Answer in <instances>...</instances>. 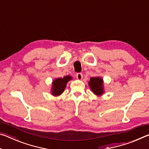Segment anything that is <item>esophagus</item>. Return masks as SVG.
Returning a JSON list of instances; mask_svg holds the SVG:
<instances>
[{"label": "esophagus", "instance_id": "esophagus-1", "mask_svg": "<svg viewBox=\"0 0 149 149\" xmlns=\"http://www.w3.org/2000/svg\"><path fill=\"white\" fill-rule=\"evenodd\" d=\"M76 77L78 80H81L83 78L82 74H81V73H77V74H76Z\"/></svg>", "mask_w": 149, "mask_h": 149}]
</instances>
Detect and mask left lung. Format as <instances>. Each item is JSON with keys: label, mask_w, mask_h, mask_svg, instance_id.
<instances>
[{"label": "left lung", "mask_w": 149, "mask_h": 149, "mask_svg": "<svg viewBox=\"0 0 149 149\" xmlns=\"http://www.w3.org/2000/svg\"><path fill=\"white\" fill-rule=\"evenodd\" d=\"M91 91L97 96H102L104 93V81L99 76L91 77L88 82Z\"/></svg>", "instance_id": "obj_1"}]
</instances>
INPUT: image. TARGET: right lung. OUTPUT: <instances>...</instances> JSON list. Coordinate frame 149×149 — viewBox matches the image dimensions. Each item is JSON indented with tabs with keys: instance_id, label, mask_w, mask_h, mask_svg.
<instances>
[{
	"instance_id": "obj_1",
	"label": "right lung",
	"mask_w": 149,
	"mask_h": 149,
	"mask_svg": "<svg viewBox=\"0 0 149 149\" xmlns=\"http://www.w3.org/2000/svg\"><path fill=\"white\" fill-rule=\"evenodd\" d=\"M72 79V77L70 75H66L64 77L56 78L52 82V87L50 89V93L54 97H58L62 94L64 91L68 82Z\"/></svg>"
}]
</instances>
